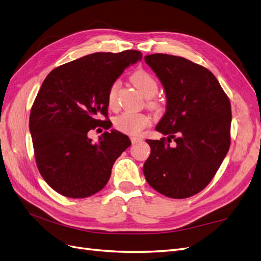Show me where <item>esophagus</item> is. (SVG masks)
<instances>
[{"mask_svg": "<svg viewBox=\"0 0 261 261\" xmlns=\"http://www.w3.org/2000/svg\"><path fill=\"white\" fill-rule=\"evenodd\" d=\"M141 141H142V139H141V138H138V137H131V142H132V144L139 143V142H141Z\"/></svg>", "mask_w": 261, "mask_h": 261, "instance_id": "esophagus-1", "label": "esophagus"}]
</instances>
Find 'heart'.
I'll list each match as a JSON object with an SVG mask.
<instances>
[{
  "label": "heart",
  "instance_id": "heart-1",
  "mask_svg": "<svg viewBox=\"0 0 261 261\" xmlns=\"http://www.w3.org/2000/svg\"><path fill=\"white\" fill-rule=\"evenodd\" d=\"M133 84L140 91L148 98V105L151 108L158 106V101L152 99V96L158 91V84L153 76L145 70H138L131 76ZM119 87V82L115 81L108 92V104L110 108H114L116 103V92ZM150 116L145 113L123 112L116 116L114 119V127L118 131L129 134V136H139L150 123Z\"/></svg>",
  "mask_w": 261,
  "mask_h": 261
}]
</instances>
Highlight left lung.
Returning <instances> with one entry per match:
<instances>
[{
	"label": "left lung",
	"mask_w": 261,
	"mask_h": 261,
	"mask_svg": "<svg viewBox=\"0 0 261 261\" xmlns=\"http://www.w3.org/2000/svg\"><path fill=\"white\" fill-rule=\"evenodd\" d=\"M144 59L159 77L168 100L156 127L168 138L146 140L151 152L144 175L163 196L189 198L210 184L229 150L230 100L204 66L167 54Z\"/></svg>",
	"instance_id": "1"
}]
</instances>
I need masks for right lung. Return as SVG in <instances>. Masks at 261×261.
<instances>
[{
	"label": "right lung",
	"instance_id": "add662e5",
	"mask_svg": "<svg viewBox=\"0 0 261 261\" xmlns=\"http://www.w3.org/2000/svg\"><path fill=\"white\" fill-rule=\"evenodd\" d=\"M141 59L139 50L94 53L47 75L33 102L29 127L37 169L58 194L87 198L108 184L114 162L131 145L130 139L112 130L94 144L87 134L111 127L110 87L125 67Z\"/></svg>",
	"mask_w": 261,
	"mask_h": 261
}]
</instances>
